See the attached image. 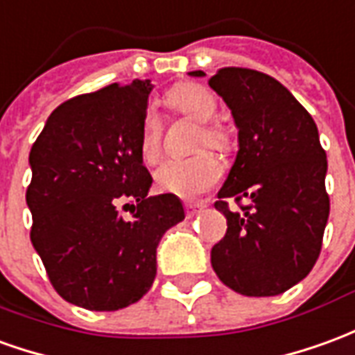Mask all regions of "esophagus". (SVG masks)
<instances>
[{
  "instance_id": "obj_1",
  "label": "esophagus",
  "mask_w": 355,
  "mask_h": 355,
  "mask_svg": "<svg viewBox=\"0 0 355 355\" xmlns=\"http://www.w3.org/2000/svg\"><path fill=\"white\" fill-rule=\"evenodd\" d=\"M203 207H205L203 203H186V215L188 217H194V215L202 211Z\"/></svg>"
}]
</instances>
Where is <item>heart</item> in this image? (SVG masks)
Wrapping results in <instances>:
<instances>
[{"mask_svg": "<svg viewBox=\"0 0 355 355\" xmlns=\"http://www.w3.org/2000/svg\"><path fill=\"white\" fill-rule=\"evenodd\" d=\"M169 107L184 117L198 123L196 148L209 146L215 150H227L230 146V132L213 117L217 115V98L200 84L184 83L175 86L167 94ZM161 119L153 111H146L140 128V155L152 165L159 159L161 153ZM220 177V163L211 152H198L184 159L165 161L155 173V186L163 194L178 198H194L209 190Z\"/></svg>", "mask_w": 355, "mask_h": 355, "instance_id": "1", "label": "heart"}]
</instances>
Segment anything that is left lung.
Segmentation results:
<instances>
[{
	"instance_id": "left-lung-1",
	"label": "left lung",
	"mask_w": 355,
	"mask_h": 355,
	"mask_svg": "<svg viewBox=\"0 0 355 355\" xmlns=\"http://www.w3.org/2000/svg\"><path fill=\"white\" fill-rule=\"evenodd\" d=\"M209 86L232 111L240 146L215 202L227 232L211 250L213 271L238 294L277 296L306 279L321 254L327 153L315 121L269 74L225 67ZM229 199L241 209L232 212Z\"/></svg>"
}]
</instances>
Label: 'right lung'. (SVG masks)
<instances>
[{"label": "right lung", "instance_id": "right-lung-1", "mask_svg": "<svg viewBox=\"0 0 355 355\" xmlns=\"http://www.w3.org/2000/svg\"><path fill=\"white\" fill-rule=\"evenodd\" d=\"M150 92V80H132L67 100L31 150L32 246L57 294L84 309L142 298L161 236L184 219L177 196H148L140 128Z\"/></svg>", "mask_w": 355, "mask_h": 355}]
</instances>
